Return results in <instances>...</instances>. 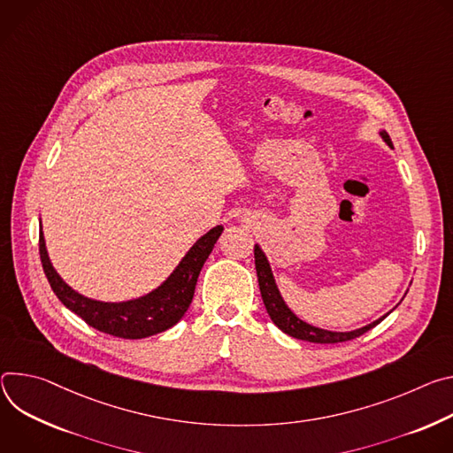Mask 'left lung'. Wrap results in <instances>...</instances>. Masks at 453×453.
Listing matches in <instances>:
<instances>
[{
    "label": "left lung",
    "mask_w": 453,
    "mask_h": 453,
    "mask_svg": "<svg viewBox=\"0 0 453 453\" xmlns=\"http://www.w3.org/2000/svg\"><path fill=\"white\" fill-rule=\"evenodd\" d=\"M381 138L385 140V143L388 147H392V142H390V136L381 131L380 133ZM254 256H256V270H257V279H259V289H261V296H263V303L266 306V311L270 315V319L273 320V324L284 331L286 334L293 336V338H298V340H306V342H313V343H338V342H347V340H353V338H358L362 336L364 333H367L369 329H372L374 326H378L385 317L378 319L376 322L362 327V329H357V331H349V333H336V331H327V329H320V327H315V326H310L306 324L304 320H300L295 313H291V310L284 304V300L277 289V284H275V279H273V273H272V268L268 265V259L266 256L263 254V250L256 244L254 248Z\"/></svg>",
    "instance_id": "1"
}]
</instances>
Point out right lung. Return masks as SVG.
Returning a JSON list of instances; mask_svg holds the SVG:
<instances>
[{"label": "right lung", "instance_id": "add662e5", "mask_svg": "<svg viewBox=\"0 0 453 453\" xmlns=\"http://www.w3.org/2000/svg\"><path fill=\"white\" fill-rule=\"evenodd\" d=\"M221 232L223 226L219 225L197 239L162 286L127 303H100L72 289L50 263L42 230H39V256L50 286L70 311L106 334L136 340L162 333L181 320L192 303L197 275Z\"/></svg>", "mask_w": 453, "mask_h": 453}]
</instances>
